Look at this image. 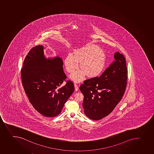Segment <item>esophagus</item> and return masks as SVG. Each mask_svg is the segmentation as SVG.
<instances>
[{
	"label": "esophagus",
	"mask_w": 154,
	"mask_h": 154,
	"mask_svg": "<svg viewBox=\"0 0 154 154\" xmlns=\"http://www.w3.org/2000/svg\"><path fill=\"white\" fill-rule=\"evenodd\" d=\"M74 86H75V90L77 91L79 90V87H78V85L75 83V84H74Z\"/></svg>",
	"instance_id": "1"
}]
</instances>
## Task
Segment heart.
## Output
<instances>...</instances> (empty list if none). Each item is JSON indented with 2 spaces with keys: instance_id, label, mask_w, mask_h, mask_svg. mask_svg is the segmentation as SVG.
Segmentation results:
<instances>
[{
  "instance_id": "1",
  "label": "heart",
  "mask_w": 154,
  "mask_h": 154,
  "mask_svg": "<svg viewBox=\"0 0 154 154\" xmlns=\"http://www.w3.org/2000/svg\"><path fill=\"white\" fill-rule=\"evenodd\" d=\"M105 52L95 45H86L75 49L73 54H69L64 60L66 70L72 73L79 67L80 62L81 69L70 75V79L75 82H80L85 79L97 76L103 70L106 63Z\"/></svg>"
}]
</instances>
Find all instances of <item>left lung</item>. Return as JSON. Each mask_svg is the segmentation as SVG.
<instances>
[{
	"mask_svg": "<svg viewBox=\"0 0 154 154\" xmlns=\"http://www.w3.org/2000/svg\"><path fill=\"white\" fill-rule=\"evenodd\" d=\"M115 60L100 77L84 81L79 87L84 94V112L90 119L100 120L109 115L122 99L127 85L125 58L119 52Z\"/></svg>",
	"mask_w": 154,
	"mask_h": 154,
	"instance_id": "obj_1",
	"label": "left lung"
}]
</instances>
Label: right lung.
I'll list each match as a JSON object with an SVG mask.
<instances>
[{
	"mask_svg": "<svg viewBox=\"0 0 154 154\" xmlns=\"http://www.w3.org/2000/svg\"><path fill=\"white\" fill-rule=\"evenodd\" d=\"M43 45L31 49L21 69L23 87L29 100L36 111L46 117L61 112L64 103L75 91L73 82L61 84L66 76L60 57L47 58Z\"/></svg>",
	"mask_w": 154,
	"mask_h": 154,
	"instance_id": "right-lung-1",
	"label": "right lung"
}]
</instances>
